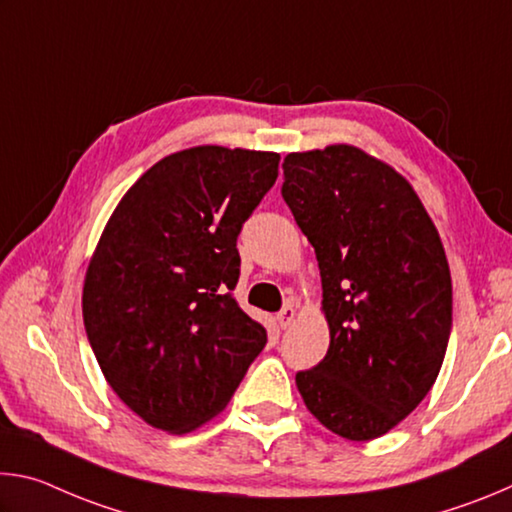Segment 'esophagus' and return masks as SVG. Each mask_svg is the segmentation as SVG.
Masks as SVG:
<instances>
[{"instance_id": "obj_1", "label": "esophagus", "mask_w": 512, "mask_h": 512, "mask_svg": "<svg viewBox=\"0 0 512 512\" xmlns=\"http://www.w3.org/2000/svg\"><path fill=\"white\" fill-rule=\"evenodd\" d=\"M293 320H296V307H293L291 302H287V305L277 311V323H280L282 329H287V327H291Z\"/></svg>"}]
</instances>
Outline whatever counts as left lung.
Wrapping results in <instances>:
<instances>
[{"label": "left lung", "mask_w": 512, "mask_h": 512, "mask_svg": "<svg viewBox=\"0 0 512 512\" xmlns=\"http://www.w3.org/2000/svg\"><path fill=\"white\" fill-rule=\"evenodd\" d=\"M282 198L316 250L325 359L296 375L311 415L348 440L400 424L431 391L452 332V275L427 210L357 146L284 158Z\"/></svg>", "instance_id": "left-lung-1"}]
</instances>
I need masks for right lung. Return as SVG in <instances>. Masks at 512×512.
Segmentation results:
<instances>
[{"label":"right lung","instance_id":"1","mask_svg":"<svg viewBox=\"0 0 512 512\" xmlns=\"http://www.w3.org/2000/svg\"><path fill=\"white\" fill-rule=\"evenodd\" d=\"M280 155L194 146L137 180L83 284V323L112 391L151 427L189 433L225 409L266 329L232 291L237 237Z\"/></svg>","mask_w":512,"mask_h":512}]
</instances>
